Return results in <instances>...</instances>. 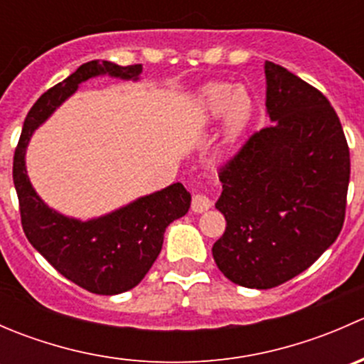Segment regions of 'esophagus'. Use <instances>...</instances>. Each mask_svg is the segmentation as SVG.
I'll use <instances>...</instances> for the list:
<instances>
[{"label":"esophagus","instance_id":"obj_1","mask_svg":"<svg viewBox=\"0 0 364 364\" xmlns=\"http://www.w3.org/2000/svg\"><path fill=\"white\" fill-rule=\"evenodd\" d=\"M209 208H211V200H209L208 197L200 196V193L193 196V199H192L193 213H204V211H208Z\"/></svg>","mask_w":364,"mask_h":364}]
</instances>
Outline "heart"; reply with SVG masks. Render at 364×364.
<instances>
[{
  "instance_id": "b5f03b06",
  "label": "heart",
  "mask_w": 364,
  "mask_h": 364,
  "mask_svg": "<svg viewBox=\"0 0 364 364\" xmlns=\"http://www.w3.org/2000/svg\"><path fill=\"white\" fill-rule=\"evenodd\" d=\"M250 93L230 82H211L196 97V114L203 124L223 119V146H234L252 119Z\"/></svg>"
}]
</instances>
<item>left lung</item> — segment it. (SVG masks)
<instances>
[{
	"label": "left lung",
	"instance_id": "left-lung-1",
	"mask_svg": "<svg viewBox=\"0 0 364 364\" xmlns=\"http://www.w3.org/2000/svg\"><path fill=\"white\" fill-rule=\"evenodd\" d=\"M266 109L273 124L255 132L225 167L216 209L225 216L213 245L234 284L273 289L303 273L338 237L350 155L328 98L266 61Z\"/></svg>",
	"mask_w": 364,
	"mask_h": 364
}]
</instances>
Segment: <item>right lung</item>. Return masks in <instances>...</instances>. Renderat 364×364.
<instances>
[{
	"instance_id": "right-lung-1",
	"label": "right lung",
	"mask_w": 364,
	"mask_h": 364,
	"mask_svg": "<svg viewBox=\"0 0 364 364\" xmlns=\"http://www.w3.org/2000/svg\"><path fill=\"white\" fill-rule=\"evenodd\" d=\"M141 73L142 65L119 67L98 60L80 65L35 102L14 155V185L26 237L54 269L93 294H121L139 285L159 257L165 229L188 213L192 196L181 183H174L82 222L61 215L40 199L26 171V149L36 128L75 93L79 84L100 75L139 80Z\"/></svg>"
}]
</instances>
